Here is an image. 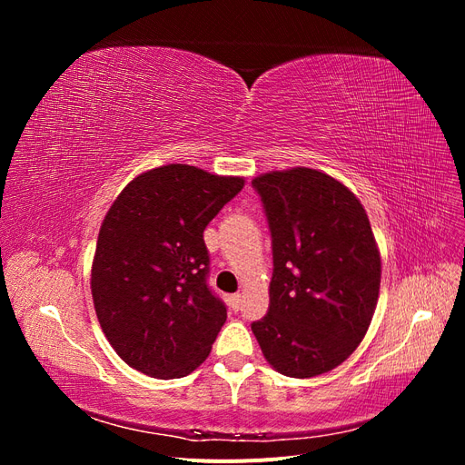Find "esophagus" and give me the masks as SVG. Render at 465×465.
<instances>
[{"instance_id": "esophagus-1", "label": "esophagus", "mask_w": 465, "mask_h": 465, "mask_svg": "<svg viewBox=\"0 0 465 465\" xmlns=\"http://www.w3.org/2000/svg\"><path fill=\"white\" fill-rule=\"evenodd\" d=\"M229 302H231V308H232V311H238V308H241V302H242L241 292H234V294H231Z\"/></svg>"}]
</instances>
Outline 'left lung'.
Segmentation results:
<instances>
[{
  "mask_svg": "<svg viewBox=\"0 0 465 465\" xmlns=\"http://www.w3.org/2000/svg\"><path fill=\"white\" fill-rule=\"evenodd\" d=\"M252 186L273 252L270 311L252 331L277 372H330L362 341L378 302L382 265L367 211L314 168L267 173Z\"/></svg>",
  "mask_w": 465,
  "mask_h": 465,
  "instance_id": "obj_1",
  "label": "left lung"
}]
</instances>
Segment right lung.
Masks as SVG:
<instances>
[{"mask_svg":"<svg viewBox=\"0 0 465 465\" xmlns=\"http://www.w3.org/2000/svg\"><path fill=\"white\" fill-rule=\"evenodd\" d=\"M244 178L166 164L134 178L98 232L91 292L118 357L153 378H182L207 359L227 306L207 285L203 231Z\"/></svg>","mask_w":465,"mask_h":465,"instance_id":"1","label":"right lung"}]
</instances>
